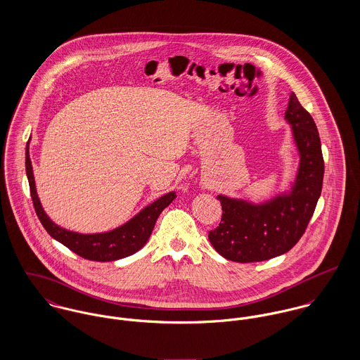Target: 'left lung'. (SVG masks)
Wrapping results in <instances>:
<instances>
[{"label":"left lung","mask_w":360,"mask_h":360,"mask_svg":"<svg viewBox=\"0 0 360 360\" xmlns=\"http://www.w3.org/2000/svg\"><path fill=\"white\" fill-rule=\"evenodd\" d=\"M285 120L300 154L290 190L260 204L217 195L223 214L219 227L209 231V241L229 260L262 262L288 252L305 233L320 198L324 174L321 143L313 117L294 93Z\"/></svg>","instance_id":"obj_1"}]
</instances>
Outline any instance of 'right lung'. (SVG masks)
Returning <instances> with one entry per match:
<instances>
[{
    "mask_svg": "<svg viewBox=\"0 0 360 360\" xmlns=\"http://www.w3.org/2000/svg\"><path fill=\"white\" fill-rule=\"evenodd\" d=\"M26 174L30 186V195L33 200V205L47 233L53 240L68 247L72 252L77 254L79 257L89 259V260H96V262H112V260L130 257L137 251H140L147 244L154 230L156 219L159 217L162 210L166 206L170 205L172 201L176 198V193L170 191L162 195L160 198H158L153 204L141 209L129 221H126L124 224L110 231L96 233V234H80V233L59 227L44 212L36 190L33 166L29 155V143L26 147Z\"/></svg>",
    "mask_w": 360,
    "mask_h": 360,
    "instance_id": "obj_1",
    "label": "right lung"
}]
</instances>
